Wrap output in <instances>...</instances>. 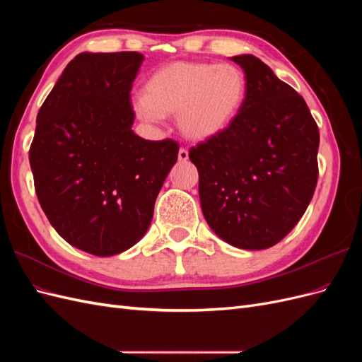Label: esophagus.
Segmentation results:
<instances>
[{"instance_id": "obj_1", "label": "esophagus", "mask_w": 362, "mask_h": 362, "mask_svg": "<svg viewBox=\"0 0 362 362\" xmlns=\"http://www.w3.org/2000/svg\"><path fill=\"white\" fill-rule=\"evenodd\" d=\"M178 160L182 161V163L187 161V160H189V151L185 149V148H181L180 152H178Z\"/></svg>"}]
</instances>
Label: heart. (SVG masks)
Returning <instances> with one entry per match:
<instances>
[{"label": "heart", "mask_w": 362, "mask_h": 362, "mask_svg": "<svg viewBox=\"0 0 362 362\" xmlns=\"http://www.w3.org/2000/svg\"><path fill=\"white\" fill-rule=\"evenodd\" d=\"M246 98V76L233 64L175 62L158 69L134 103L136 115L156 122L177 115L181 134L210 140L231 125Z\"/></svg>", "instance_id": "heart-1"}]
</instances>
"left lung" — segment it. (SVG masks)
Instances as JSON below:
<instances>
[{"label": "left lung", "instance_id": "1", "mask_svg": "<svg viewBox=\"0 0 362 362\" xmlns=\"http://www.w3.org/2000/svg\"><path fill=\"white\" fill-rule=\"evenodd\" d=\"M242 110L223 133L190 149L206 223L226 243L261 250L286 237L319 178V127L303 98L252 54Z\"/></svg>", "mask_w": 362, "mask_h": 362}]
</instances>
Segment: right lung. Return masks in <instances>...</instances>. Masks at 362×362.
<instances>
[{"instance_id": "obj_1", "label": "right lung", "mask_w": 362, "mask_h": 362, "mask_svg": "<svg viewBox=\"0 0 362 362\" xmlns=\"http://www.w3.org/2000/svg\"><path fill=\"white\" fill-rule=\"evenodd\" d=\"M145 57L81 52L42 104L30 166L43 213L62 238L96 257L120 254L145 235L178 158L170 139L131 129V87Z\"/></svg>"}]
</instances>
